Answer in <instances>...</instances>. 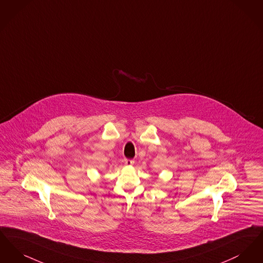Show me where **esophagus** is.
Masks as SVG:
<instances>
[{
  "instance_id": "34e87169",
  "label": "esophagus",
  "mask_w": 263,
  "mask_h": 263,
  "mask_svg": "<svg viewBox=\"0 0 263 263\" xmlns=\"http://www.w3.org/2000/svg\"><path fill=\"white\" fill-rule=\"evenodd\" d=\"M124 163H125L126 165H133L134 164V161L133 160H129V159H126L125 161H124Z\"/></svg>"
}]
</instances>
